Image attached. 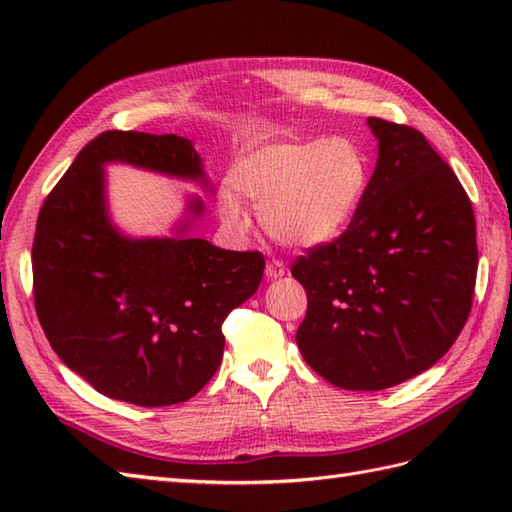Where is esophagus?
Listing matches in <instances>:
<instances>
[{
    "label": "esophagus",
    "mask_w": 512,
    "mask_h": 512,
    "mask_svg": "<svg viewBox=\"0 0 512 512\" xmlns=\"http://www.w3.org/2000/svg\"><path fill=\"white\" fill-rule=\"evenodd\" d=\"M286 275V264L281 262V259H270V262L266 264V277L268 279H279Z\"/></svg>",
    "instance_id": "1"
}]
</instances>
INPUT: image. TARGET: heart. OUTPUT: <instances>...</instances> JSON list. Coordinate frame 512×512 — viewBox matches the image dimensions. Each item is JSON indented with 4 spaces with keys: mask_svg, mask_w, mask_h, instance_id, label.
<instances>
[{
    "mask_svg": "<svg viewBox=\"0 0 512 512\" xmlns=\"http://www.w3.org/2000/svg\"><path fill=\"white\" fill-rule=\"evenodd\" d=\"M237 191L262 211L264 231L279 244L310 248L339 237L361 206L367 154L352 138H308L262 145L235 167ZM222 220L246 226L233 195H222Z\"/></svg>",
    "mask_w": 512,
    "mask_h": 512,
    "instance_id": "heart-1",
    "label": "heart"
}]
</instances>
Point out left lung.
<instances>
[{
  "label": "left lung",
  "instance_id": "8db88e82",
  "mask_svg": "<svg viewBox=\"0 0 512 512\" xmlns=\"http://www.w3.org/2000/svg\"><path fill=\"white\" fill-rule=\"evenodd\" d=\"M378 160L352 222L292 264L308 310L306 363L328 383L378 391L449 352L473 306V204L418 129L369 116Z\"/></svg>",
  "mask_w": 512,
  "mask_h": 512
}]
</instances>
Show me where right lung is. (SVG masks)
Instances as JSON below:
<instances>
[{"label":"right lung","mask_w":512,"mask_h":512,"mask_svg":"<svg viewBox=\"0 0 512 512\" xmlns=\"http://www.w3.org/2000/svg\"><path fill=\"white\" fill-rule=\"evenodd\" d=\"M202 178L191 140L110 129L85 145L37 217L32 295L52 350L103 396L189 400L224 354L222 323L255 295L266 259L200 237L127 239L107 222L103 162ZM195 213L202 202H195Z\"/></svg>","instance_id":"add662e5"}]
</instances>
